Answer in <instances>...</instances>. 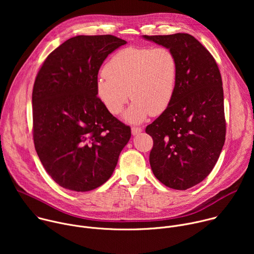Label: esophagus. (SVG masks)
I'll return each instance as SVG.
<instances>
[{
	"instance_id": "34e87169",
	"label": "esophagus",
	"mask_w": 254,
	"mask_h": 254,
	"mask_svg": "<svg viewBox=\"0 0 254 254\" xmlns=\"http://www.w3.org/2000/svg\"><path fill=\"white\" fill-rule=\"evenodd\" d=\"M141 131H142V128H140V127H131V134L132 135H137Z\"/></svg>"
}]
</instances>
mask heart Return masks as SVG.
Returning a JSON list of instances; mask_svg holds the SVG:
<instances>
[{"instance_id":"1","label":"heart","mask_w":254,"mask_h":254,"mask_svg":"<svg viewBox=\"0 0 254 254\" xmlns=\"http://www.w3.org/2000/svg\"><path fill=\"white\" fill-rule=\"evenodd\" d=\"M178 59L167 47H127L116 53L95 84L96 95L108 113L124 114L129 124H140L150 115L163 114L175 95ZM130 93L128 94V92Z\"/></svg>"}]
</instances>
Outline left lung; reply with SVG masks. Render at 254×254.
I'll list each match as a JSON object with an SVG mask.
<instances>
[{
  "label": "left lung",
  "mask_w": 254,
  "mask_h": 254,
  "mask_svg": "<svg viewBox=\"0 0 254 254\" xmlns=\"http://www.w3.org/2000/svg\"><path fill=\"white\" fill-rule=\"evenodd\" d=\"M178 59L175 95L146 128L153 137L152 171L161 183L187 190L211 173L224 146L226 124L222 79L210 52L192 35H143Z\"/></svg>",
  "instance_id": "left-lung-1"
}]
</instances>
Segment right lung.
Wrapping results in <instances>:
<instances>
[{
    "instance_id": "add662e5",
    "label": "right lung",
    "mask_w": 254,
    "mask_h": 254,
    "mask_svg": "<svg viewBox=\"0 0 254 254\" xmlns=\"http://www.w3.org/2000/svg\"><path fill=\"white\" fill-rule=\"evenodd\" d=\"M127 41L113 35L75 36L51 52L36 76L33 138L55 182L87 192L110 179L130 138V127L108 113L96 96L105 58Z\"/></svg>"
}]
</instances>
